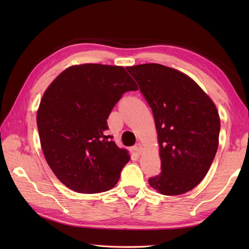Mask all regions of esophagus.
I'll return each mask as SVG.
<instances>
[{
	"mask_svg": "<svg viewBox=\"0 0 249 249\" xmlns=\"http://www.w3.org/2000/svg\"><path fill=\"white\" fill-rule=\"evenodd\" d=\"M134 150L136 151L137 154H141V153L143 152V146H142L141 143H137V144L134 146Z\"/></svg>",
	"mask_w": 249,
	"mask_h": 249,
	"instance_id": "esophagus-1",
	"label": "esophagus"
}]
</instances>
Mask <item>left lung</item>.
Instances as JSON below:
<instances>
[{
  "mask_svg": "<svg viewBox=\"0 0 249 249\" xmlns=\"http://www.w3.org/2000/svg\"><path fill=\"white\" fill-rule=\"evenodd\" d=\"M152 108L161 172L149 178L158 193L182 195L202 181L219 143L220 119L212 99L184 72L150 63L127 67Z\"/></svg>",
  "mask_w": 249,
  "mask_h": 249,
  "instance_id": "8db88e82",
  "label": "left lung"
}]
</instances>
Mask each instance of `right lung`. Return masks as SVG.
<instances>
[{"instance_id": "right-lung-1", "label": "right lung", "mask_w": 249, "mask_h": 249, "mask_svg": "<svg viewBox=\"0 0 249 249\" xmlns=\"http://www.w3.org/2000/svg\"><path fill=\"white\" fill-rule=\"evenodd\" d=\"M138 89L122 66L72 65L47 88L36 122L44 155L55 177L76 193L113 188L128 162L106 136L107 119L125 92Z\"/></svg>"}]
</instances>
